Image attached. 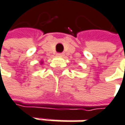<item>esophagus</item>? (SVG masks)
<instances>
[{
	"label": "esophagus",
	"mask_w": 125,
	"mask_h": 125,
	"mask_svg": "<svg viewBox=\"0 0 125 125\" xmlns=\"http://www.w3.org/2000/svg\"><path fill=\"white\" fill-rule=\"evenodd\" d=\"M57 57H63L64 56V54L63 53H58V54H57Z\"/></svg>",
	"instance_id": "34e87169"
}]
</instances>
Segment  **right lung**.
I'll return each instance as SVG.
<instances>
[{
	"label": "right lung",
	"instance_id": "1",
	"mask_svg": "<svg viewBox=\"0 0 125 125\" xmlns=\"http://www.w3.org/2000/svg\"><path fill=\"white\" fill-rule=\"evenodd\" d=\"M42 63H43V62H41V64H42Z\"/></svg>",
	"mask_w": 125,
	"mask_h": 125
}]
</instances>
